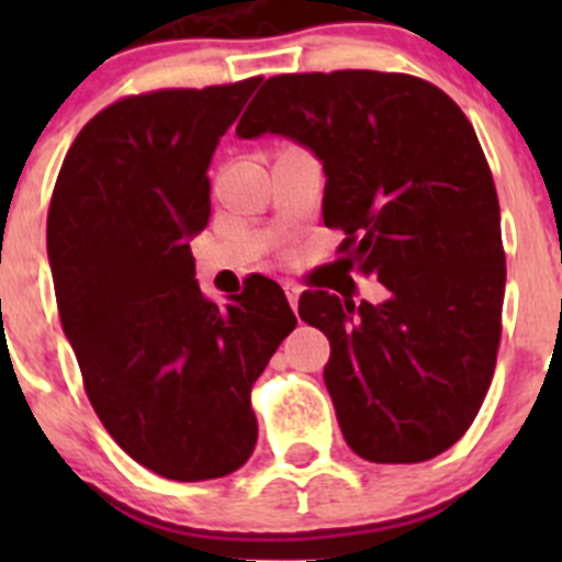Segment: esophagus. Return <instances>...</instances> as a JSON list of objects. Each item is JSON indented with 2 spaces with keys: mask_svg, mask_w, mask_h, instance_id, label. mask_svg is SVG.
Listing matches in <instances>:
<instances>
[{
  "mask_svg": "<svg viewBox=\"0 0 562 562\" xmlns=\"http://www.w3.org/2000/svg\"><path fill=\"white\" fill-rule=\"evenodd\" d=\"M284 292H286V297H290L292 310H295V306H297V297H301V286H297L295 281H284Z\"/></svg>",
  "mask_w": 562,
  "mask_h": 562,
  "instance_id": "34e87169",
  "label": "esophagus"
}]
</instances>
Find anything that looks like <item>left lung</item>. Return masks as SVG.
I'll return each mask as SVG.
<instances>
[{
	"instance_id": "obj_1",
	"label": "left lung",
	"mask_w": 562,
	"mask_h": 562,
	"mask_svg": "<svg viewBox=\"0 0 562 562\" xmlns=\"http://www.w3.org/2000/svg\"><path fill=\"white\" fill-rule=\"evenodd\" d=\"M265 132L317 154L324 222L346 233L337 265L389 286L376 306L340 290L297 301L329 337L324 380L349 448L376 464L445 453L493 382L506 284L498 193L473 123L430 81L335 69L267 78L236 126Z\"/></svg>"
}]
</instances>
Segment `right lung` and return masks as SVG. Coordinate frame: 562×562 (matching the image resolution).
I'll list each match as a JSON object with an SVG mask.
<instances>
[{
  "mask_svg": "<svg viewBox=\"0 0 562 562\" xmlns=\"http://www.w3.org/2000/svg\"><path fill=\"white\" fill-rule=\"evenodd\" d=\"M261 78L154 89L78 132L47 213L64 335L98 419L137 464L207 481L250 459L252 382L295 329L284 290L247 278L216 304L193 278L211 216L207 166Z\"/></svg>",
  "mask_w": 562,
  "mask_h": 562,
  "instance_id": "obj_1",
  "label": "right lung"
}]
</instances>
